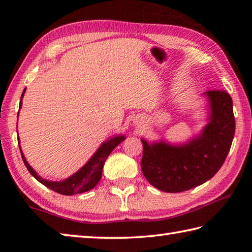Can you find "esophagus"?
I'll return each mask as SVG.
<instances>
[{
	"mask_svg": "<svg viewBox=\"0 0 252 252\" xmlns=\"http://www.w3.org/2000/svg\"><path fill=\"white\" fill-rule=\"evenodd\" d=\"M142 125V122H139V126H141Z\"/></svg>",
	"mask_w": 252,
	"mask_h": 252,
	"instance_id": "obj_1",
	"label": "esophagus"
}]
</instances>
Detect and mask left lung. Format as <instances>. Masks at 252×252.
<instances>
[{"mask_svg": "<svg viewBox=\"0 0 252 252\" xmlns=\"http://www.w3.org/2000/svg\"><path fill=\"white\" fill-rule=\"evenodd\" d=\"M203 95L208 101V123L198 135L180 144L141 139L142 173L157 189L170 193L192 189L222 167L236 130L232 99L218 90Z\"/></svg>", "mask_w": 252, "mask_h": 252, "instance_id": "1", "label": "left lung"}]
</instances>
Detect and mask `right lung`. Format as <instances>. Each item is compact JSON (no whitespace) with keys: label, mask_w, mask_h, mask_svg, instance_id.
<instances>
[{"label":"right lung","mask_w":252,"mask_h":252,"mask_svg":"<svg viewBox=\"0 0 252 252\" xmlns=\"http://www.w3.org/2000/svg\"><path fill=\"white\" fill-rule=\"evenodd\" d=\"M25 90H27V89H24L22 95H21L20 109L21 106H22V99L24 96ZM125 139H126L125 135H114L111 139L106 140L105 142L101 144L99 149L95 151L94 155L90 158V160H89L82 168L79 169L78 171L72 174L71 177L66 178L62 181H50L40 177L39 174L34 171V169L31 167V165L28 163V161L25 159L22 150H21L20 144L19 147H20V151H21V155H22V159L25 167H27L29 172L31 173L37 181L41 182L42 185H44L45 187H48L49 189L53 190L60 194L73 195V194L87 192V191L93 189V188L99 183L100 179L102 177V169H103L106 158H108L110 153L113 151V149L117 146H119V144H120ZM18 141L20 143L19 136H18Z\"/></svg>","instance_id":"obj_1"}]
</instances>
